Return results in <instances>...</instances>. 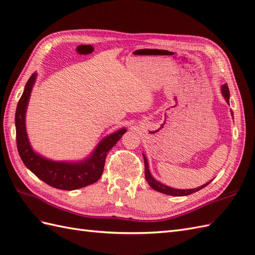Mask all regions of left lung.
Instances as JSON below:
<instances>
[{"instance_id": "obj_1", "label": "left lung", "mask_w": 255, "mask_h": 255, "mask_svg": "<svg viewBox=\"0 0 255 255\" xmlns=\"http://www.w3.org/2000/svg\"><path fill=\"white\" fill-rule=\"evenodd\" d=\"M222 94L223 97L225 98V100H226V102L229 104V89H228V86L227 84H225L222 86ZM232 115H234L232 113ZM143 158H144V174H145V179L147 181V183H149L150 187L154 189V190L161 192V193H164V194H169V195H174V197H183V195H189L191 193H194L197 192L199 190H201V189L206 187L209 185V183L212 181H209L206 182L205 185L201 186V187H198V188H194V189H186V190H183V189H175V188H170L168 186H165L163 185V183H161L159 181L155 180L154 178H153V176L151 175L150 173V169H149V164H147V159L145 157V155L143 154Z\"/></svg>"}]
</instances>
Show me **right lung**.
<instances>
[{"label":"right lung","mask_w":255,"mask_h":255,"mask_svg":"<svg viewBox=\"0 0 255 255\" xmlns=\"http://www.w3.org/2000/svg\"><path fill=\"white\" fill-rule=\"evenodd\" d=\"M37 74L27 81L15 114L17 149L26 167L51 187L61 190H76L94 183L102 176L108 152L125 133L126 128L105 137L97 145L90 156L80 162H55L38 154L29 143L26 131V110Z\"/></svg>","instance_id":"obj_1"}]
</instances>
